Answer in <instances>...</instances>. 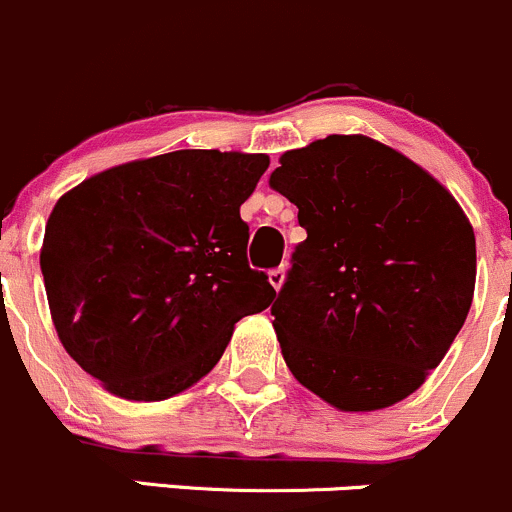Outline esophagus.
I'll return each instance as SVG.
<instances>
[{
    "instance_id": "34e87169",
    "label": "esophagus",
    "mask_w": 512,
    "mask_h": 512,
    "mask_svg": "<svg viewBox=\"0 0 512 512\" xmlns=\"http://www.w3.org/2000/svg\"><path fill=\"white\" fill-rule=\"evenodd\" d=\"M268 281H271V286L276 288V291H281L283 283H286V268L278 266L273 268V271H268Z\"/></svg>"
}]
</instances>
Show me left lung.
<instances>
[{
    "label": "left lung",
    "mask_w": 512,
    "mask_h": 512,
    "mask_svg": "<svg viewBox=\"0 0 512 512\" xmlns=\"http://www.w3.org/2000/svg\"><path fill=\"white\" fill-rule=\"evenodd\" d=\"M278 162L271 187L308 231L271 308L283 360L340 412L392 407L466 323L471 221L439 179L367 135H328Z\"/></svg>",
    "instance_id": "left-lung-1"
}]
</instances>
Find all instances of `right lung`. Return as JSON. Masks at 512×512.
I'll list each match as a JSON object with an SVG mask.
<instances>
[{"label": "right lung", "instance_id": "add662e5", "mask_svg": "<svg viewBox=\"0 0 512 512\" xmlns=\"http://www.w3.org/2000/svg\"><path fill=\"white\" fill-rule=\"evenodd\" d=\"M268 162L175 150L98 172L56 202L41 246L51 320L110 394L184 392L214 370L234 325L276 298L249 268L239 214Z\"/></svg>", "mask_w": 512, "mask_h": 512}]
</instances>
